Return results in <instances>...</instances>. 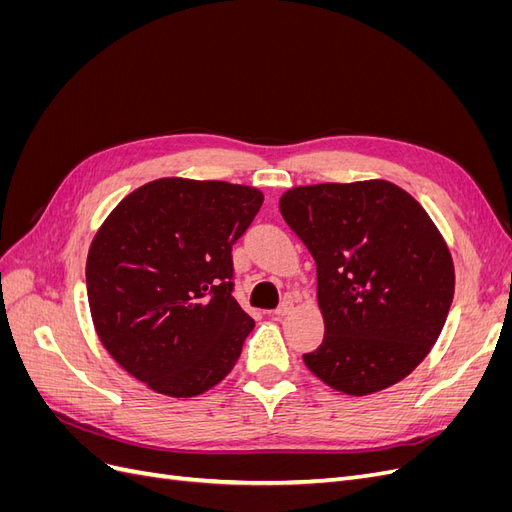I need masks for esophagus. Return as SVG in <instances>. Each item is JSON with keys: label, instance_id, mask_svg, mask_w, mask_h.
<instances>
[{"label": "esophagus", "instance_id": "1", "mask_svg": "<svg viewBox=\"0 0 512 512\" xmlns=\"http://www.w3.org/2000/svg\"><path fill=\"white\" fill-rule=\"evenodd\" d=\"M290 312H292V301H290V299L282 301L280 305H277V307L273 309V314H275V316H288Z\"/></svg>", "mask_w": 512, "mask_h": 512}]
</instances>
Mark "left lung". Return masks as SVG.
<instances>
[{
	"label": "left lung",
	"mask_w": 512,
	"mask_h": 512,
	"mask_svg": "<svg viewBox=\"0 0 512 512\" xmlns=\"http://www.w3.org/2000/svg\"><path fill=\"white\" fill-rule=\"evenodd\" d=\"M280 211L316 260L324 339L303 354L307 369L348 395L406 378L455 292L451 252L427 211L382 179L301 185Z\"/></svg>",
	"instance_id": "obj_1"
}]
</instances>
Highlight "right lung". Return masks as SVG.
<instances>
[{
    "label": "right lung",
    "instance_id": "add662e5",
    "mask_svg": "<svg viewBox=\"0 0 512 512\" xmlns=\"http://www.w3.org/2000/svg\"><path fill=\"white\" fill-rule=\"evenodd\" d=\"M262 194L226 181L158 179L128 194L96 232L87 299L113 359L170 397L209 391L254 329L232 297V245Z\"/></svg>",
    "mask_w": 512,
    "mask_h": 512
}]
</instances>
